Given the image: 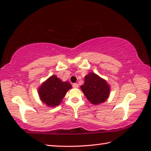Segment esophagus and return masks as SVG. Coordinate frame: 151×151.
<instances>
[{
	"instance_id": "34e87169",
	"label": "esophagus",
	"mask_w": 151,
	"mask_h": 151,
	"mask_svg": "<svg viewBox=\"0 0 151 151\" xmlns=\"http://www.w3.org/2000/svg\"><path fill=\"white\" fill-rule=\"evenodd\" d=\"M73 87H74V88H78V84H76V83H74V84H73Z\"/></svg>"
}]
</instances>
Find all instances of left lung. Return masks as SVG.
Listing matches in <instances>:
<instances>
[{
  "label": "left lung",
  "instance_id": "1",
  "mask_svg": "<svg viewBox=\"0 0 151 151\" xmlns=\"http://www.w3.org/2000/svg\"><path fill=\"white\" fill-rule=\"evenodd\" d=\"M81 88L86 99L93 104L103 103L110 93V87L106 82L93 73L85 76V84Z\"/></svg>",
  "mask_w": 151,
  "mask_h": 151
}]
</instances>
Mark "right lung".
<instances>
[{"label":"right lung","mask_w":151,"mask_h":151,"mask_svg":"<svg viewBox=\"0 0 151 151\" xmlns=\"http://www.w3.org/2000/svg\"><path fill=\"white\" fill-rule=\"evenodd\" d=\"M71 88L68 82H63L52 75L40 86L39 94L43 103L49 106H56L60 103L66 92Z\"/></svg>","instance_id":"1"}]
</instances>
